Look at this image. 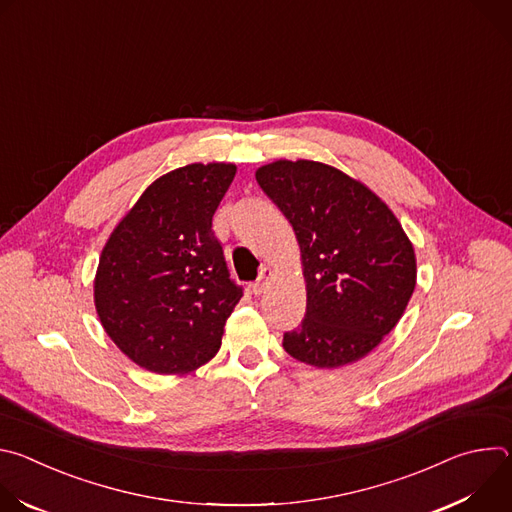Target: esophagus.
<instances>
[{
  "label": "esophagus",
  "instance_id": "34e87169",
  "mask_svg": "<svg viewBox=\"0 0 512 512\" xmlns=\"http://www.w3.org/2000/svg\"><path fill=\"white\" fill-rule=\"evenodd\" d=\"M271 275H273V271H271L269 267H263V269H261V273H259L257 281L251 285V289H253V294H255V296L265 294V287H267V283H269Z\"/></svg>",
  "mask_w": 512,
  "mask_h": 512
}]
</instances>
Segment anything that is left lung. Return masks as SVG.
<instances>
[{"mask_svg": "<svg viewBox=\"0 0 512 512\" xmlns=\"http://www.w3.org/2000/svg\"><path fill=\"white\" fill-rule=\"evenodd\" d=\"M294 227L306 279V316L283 348L318 369L367 356L397 326L417 263L391 208L362 182L312 160H277L255 172Z\"/></svg>", "mask_w": 512, "mask_h": 512, "instance_id": "8db88e82", "label": "left lung"}]
</instances>
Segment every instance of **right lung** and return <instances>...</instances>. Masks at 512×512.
Wrapping results in <instances>:
<instances>
[{"instance_id": "obj_1", "label": "right lung", "mask_w": 512, "mask_h": 512, "mask_svg": "<svg viewBox=\"0 0 512 512\" xmlns=\"http://www.w3.org/2000/svg\"><path fill=\"white\" fill-rule=\"evenodd\" d=\"M235 164H188L145 188L103 247L95 308L107 336L141 369L186 375L223 342L243 296L212 231Z\"/></svg>"}]
</instances>
